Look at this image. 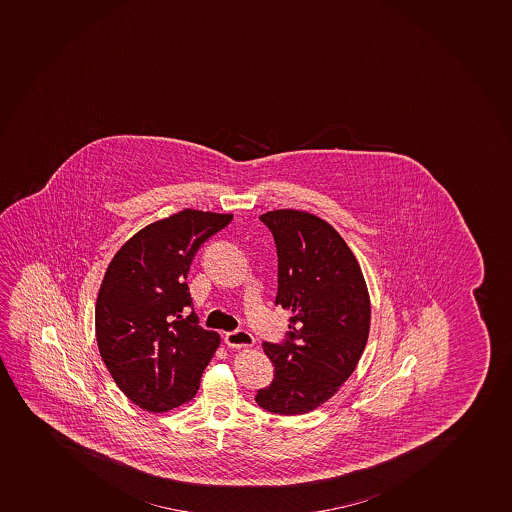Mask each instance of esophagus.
Returning a JSON list of instances; mask_svg holds the SVG:
<instances>
[{
	"label": "esophagus",
	"instance_id": "34e87169",
	"mask_svg": "<svg viewBox=\"0 0 512 512\" xmlns=\"http://www.w3.org/2000/svg\"><path fill=\"white\" fill-rule=\"evenodd\" d=\"M224 343L228 344V348L233 349L253 348L254 338L248 331L238 329V331H231V333L226 334Z\"/></svg>",
	"mask_w": 512,
	"mask_h": 512
}]
</instances>
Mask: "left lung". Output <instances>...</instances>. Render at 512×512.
<instances>
[{
    "label": "left lung",
    "mask_w": 512,
    "mask_h": 512,
    "mask_svg": "<svg viewBox=\"0 0 512 512\" xmlns=\"http://www.w3.org/2000/svg\"><path fill=\"white\" fill-rule=\"evenodd\" d=\"M278 249L276 304L291 311L289 339L264 343L273 383L256 402L283 416L323 406L354 373L368 343L371 299L358 259L316 214L276 209L259 216Z\"/></svg>",
    "instance_id": "obj_1"
}]
</instances>
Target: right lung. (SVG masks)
Returning <instances> with one entry per match:
<instances>
[{
    "label": "right lung",
    "mask_w": 512,
    "mask_h": 512,
    "mask_svg": "<svg viewBox=\"0 0 512 512\" xmlns=\"http://www.w3.org/2000/svg\"><path fill=\"white\" fill-rule=\"evenodd\" d=\"M233 214L186 208L139 229L113 256L96 299L101 359L129 401L148 412L191 401L221 338L183 313L189 266Z\"/></svg>",
    "instance_id": "add662e5"
}]
</instances>
